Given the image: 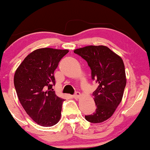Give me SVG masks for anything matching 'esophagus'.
<instances>
[{
	"label": "esophagus",
	"mask_w": 150,
	"mask_h": 150,
	"mask_svg": "<svg viewBox=\"0 0 150 150\" xmlns=\"http://www.w3.org/2000/svg\"><path fill=\"white\" fill-rule=\"evenodd\" d=\"M81 96V94L79 92H76L75 93V95H73V97L74 98V99H79V98H80Z\"/></svg>",
	"instance_id": "34e87169"
}]
</instances>
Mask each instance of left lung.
<instances>
[{
  "instance_id": "left-lung-1",
  "label": "left lung",
  "mask_w": 150,
  "mask_h": 150,
  "mask_svg": "<svg viewBox=\"0 0 150 150\" xmlns=\"http://www.w3.org/2000/svg\"><path fill=\"white\" fill-rule=\"evenodd\" d=\"M74 52L87 61L92 79L99 84L92 94L97 108L85 118L92 123L103 122L111 117L122 99L127 84L122 59L103 45L87 46Z\"/></svg>"
}]
</instances>
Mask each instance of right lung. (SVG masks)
<instances>
[{
  "mask_svg": "<svg viewBox=\"0 0 150 150\" xmlns=\"http://www.w3.org/2000/svg\"><path fill=\"white\" fill-rule=\"evenodd\" d=\"M68 52L52 48L36 49L25 57L14 74L18 100L33 121L42 127H52L60 119L64 99L52 91L53 73Z\"/></svg>",
  "mask_w": 150,
  "mask_h": 150,
  "instance_id": "add662e5",
  "label": "right lung"
}]
</instances>
